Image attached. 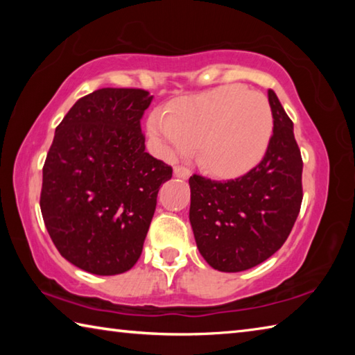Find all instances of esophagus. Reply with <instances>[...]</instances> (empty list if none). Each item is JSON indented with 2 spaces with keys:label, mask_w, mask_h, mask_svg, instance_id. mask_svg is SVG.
<instances>
[{
  "label": "esophagus",
  "mask_w": 355,
  "mask_h": 355,
  "mask_svg": "<svg viewBox=\"0 0 355 355\" xmlns=\"http://www.w3.org/2000/svg\"><path fill=\"white\" fill-rule=\"evenodd\" d=\"M173 175L180 177V178H189L191 171L188 169V167H184V166H177L175 169H173Z\"/></svg>",
  "instance_id": "obj_1"
}]
</instances>
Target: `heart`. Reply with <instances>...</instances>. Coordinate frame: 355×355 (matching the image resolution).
<instances>
[{
    "mask_svg": "<svg viewBox=\"0 0 355 355\" xmlns=\"http://www.w3.org/2000/svg\"><path fill=\"white\" fill-rule=\"evenodd\" d=\"M148 131L164 153L199 148L203 169L236 177L263 158L272 136V112L261 94L224 86L183 100L171 114L153 112Z\"/></svg>",
    "mask_w": 355,
    "mask_h": 355,
    "instance_id": "obj_1",
    "label": "heart"
}]
</instances>
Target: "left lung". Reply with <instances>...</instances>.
I'll use <instances>...</instances> for the list:
<instances>
[{
    "label": "left lung",
    "mask_w": 355,
    "mask_h": 355,
    "mask_svg": "<svg viewBox=\"0 0 355 355\" xmlns=\"http://www.w3.org/2000/svg\"><path fill=\"white\" fill-rule=\"evenodd\" d=\"M274 128L263 159L243 177L189 178V220L209 266L239 272L275 254L291 233L302 203V156L293 122L269 89Z\"/></svg>",
    "instance_id": "left-lung-1"
}]
</instances>
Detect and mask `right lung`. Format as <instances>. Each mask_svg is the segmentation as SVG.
<instances>
[{
  "label": "right lung",
  "mask_w": 355,
  "mask_h": 355,
  "mask_svg": "<svg viewBox=\"0 0 355 355\" xmlns=\"http://www.w3.org/2000/svg\"><path fill=\"white\" fill-rule=\"evenodd\" d=\"M144 89H98L65 114L48 150L40 209L65 260L116 275L139 260L161 184L172 167L146 152Z\"/></svg>",
  "instance_id": "right-lung-1"
}]
</instances>
